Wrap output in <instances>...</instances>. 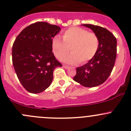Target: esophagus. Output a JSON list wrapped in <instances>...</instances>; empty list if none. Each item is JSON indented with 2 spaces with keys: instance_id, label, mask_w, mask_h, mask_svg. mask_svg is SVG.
Wrapping results in <instances>:
<instances>
[{
  "instance_id": "esophagus-1",
  "label": "esophagus",
  "mask_w": 131,
  "mask_h": 131,
  "mask_svg": "<svg viewBox=\"0 0 131 131\" xmlns=\"http://www.w3.org/2000/svg\"><path fill=\"white\" fill-rule=\"evenodd\" d=\"M63 68H66V69H67V68H69V67H68V66L65 65V64H63Z\"/></svg>"
}]
</instances>
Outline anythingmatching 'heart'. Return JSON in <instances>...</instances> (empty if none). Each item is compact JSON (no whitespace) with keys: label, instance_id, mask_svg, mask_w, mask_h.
Masks as SVG:
<instances>
[{"label":"heart","instance_id":"heart-1","mask_svg":"<svg viewBox=\"0 0 131 131\" xmlns=\"http://www.w3.org/2000/svg\"><path fill=\"white\" fill-rule=\"evenodd\" d=\"M63 40L55 36L52 41L53 52L58 59L68 53L71 49L72 53L63 57L62 61L70 64L84 63L91 60L96 54L99 41L96 34L81 27H71L63 35Z\"/></svg>","mask_w":131,"mask_h":131}]
</instances>
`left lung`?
<instances>
[{
    "label": "left lung",
    "instance_id": "8db88e82",
    "mask_svg": "<svg viewBox=\"0 0 131 131\" xmlns=\"http://www.w3.org/2000/svg\"><path fill=\"white\" fill-rule=\"evenodd\" d=\"M97 36L99 46L93 58L77 67L73 80L85 87H95L105 82L111 74L116 58V39L107 29L98 25L83 24Z\"/></svg>",
    "mask_w": 131,
    "mask_h": 131
}]
</instances>
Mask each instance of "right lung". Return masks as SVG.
Wrapping results in <instances>:
<instances>
[{
	"label": "right lung",
	"instance_id": "add662e5",
	"mask_svg": "<svg viewBox=\"0 0 131 131\" xmlns=\"http://www.w3.org/2000/svg\"><path fill=\"white\" fill-rule=\"evenodd\" d=\"M61 30L58 25L38 21L23 29L13 45L12 61L18 79L32 93L46 90L53 72L62 64L52 52V38Z\"/></svg>",
	"mask_w": 131,
	"mask_h": 131
}]
</instances>
